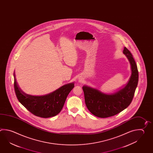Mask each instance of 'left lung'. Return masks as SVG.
I'll return each instance as SVG.
<instances>
[{"label":"left lung","instance_id":"8db88e82","mask_svg":"<svg viewBox=\"0 0 153 153\" xmlns=\"http://www.w3.org/2000/svg\"><path fill=\"white\" fill-rule=\"evenodd\" d=\"M123 53L131 65V76L125 86L112 94L104 93L86 85L82 87L88 109L97 117L104 118L118 114L126 108L133 99L138 82V71L132 55L125 47Z\"/></svg>","mask_w":153,"mask_h":153}]
</instances>
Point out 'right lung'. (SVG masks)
Masks as SVG:
<instances>
[{
	"label": "right lung",
	"mask_w": 153,
	"mask_h": 153,
	"mask_svg": "<svg viewBox=\"0 0 153 153\" xmlns=\"http://www.w3.org/2000/svg\"><path fill=\"white\" fill-rule=\"evenodd\" d=\"M14 76V88L19 102L34 115L50 118L59 113L69 93L74 87V83L65 84L55 91L45 95L35 96L25 93L19 87Z\"/></svg>",
	"instance_id": "right-lung-1"
}]
</instances>
